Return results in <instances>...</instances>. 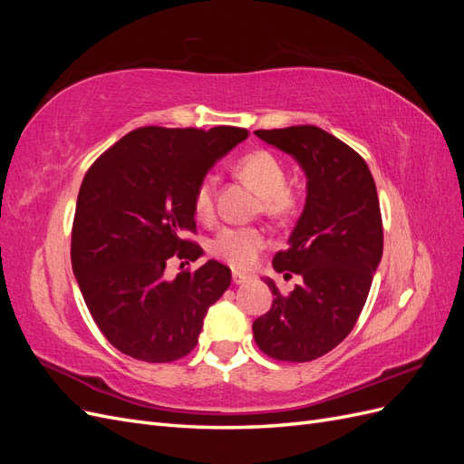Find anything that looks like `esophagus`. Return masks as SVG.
Segmentation results:
<instances>
[{"label":"esophagus","mask_w":464,"mask_h":464,"mask_svg":"<svg viewBox=\"0 0 464 464\" xmlns=\"http://www.w3.org/2000/svg\"><path fill=\"white\" fill-rule=\"evenodd\" d=\"M232 280H234V285H244V283H247V280H251V275L242 273V271H232Z\"/></svg>","instance_id":"obj_1"}]
</instances>
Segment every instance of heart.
<instances>
[{"mask_svg": "<svg viewBox=\"0 0 464 464\" xmlns=\"http://www.w3.org/2000/svg\"><path fill=\"white\" fill-rule=\"evenodd\" d=\"M236 174L259 193L261 208L271 218H288L298 208V195L286 186V168L269 150L247 152L236 162ZM193 210L198 218L208 220L215 213V181L205 176L193 191ZM266 246V237L256 227H224L210 240L208 249L217 259L234 269L254 266Z\"/></svg>", "mask_w": 464, "mask_h": 464, "instance_id": "obj_1", "label": "heart"}]
</instances>
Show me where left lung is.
I'll return each instance as SVG.
<instances>
[{"mask_svg": "<svg viewBox=\"0 0 464 464\" xmlns=\"http://www.w3.org/2000/svg\"><path fill=\"white\" fill-rule=\"evenodd\" d=\"M256 135L300 162L307 199L288 249L273 259L276 273H296L304 283L283 296L275 280L265 278L275 298L254 321V339L273 360L312 362L346 339L368 300L383 254L375 181L354 149L315 125Z\"/></svg>", "mask_w": 464, "mask_h": 464, "instance_id": "1", "label": "left lung"}]
</instances>
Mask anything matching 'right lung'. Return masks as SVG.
I'll use <instances>...</instances> for the list:
<instances>
[{
  "instance_id": "add662e5",
  "label": "right lung",
  "mask_w": 464,
  "mask_h": 464,
  "mask_svg": "<svg viewBox=\"0 0 464 464\" xmlns=\"http://www.w3.org/2000/svg\"><path fill=\"white\" fill-rule=\"evenodd\" d=\"M246 137L228 125H149L123 135L82 178L72 265L94 323L120 353L164 363L198 344L207 310L230 286V269L210 259L170 278L166 265L174 257L189 265L203 254L186 237L198 234L193 191Z\"/></svg>"
}]
</instances>
